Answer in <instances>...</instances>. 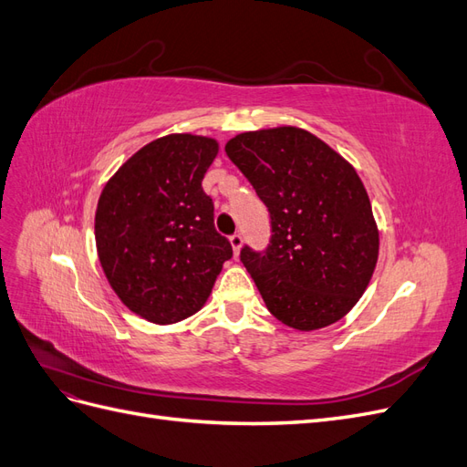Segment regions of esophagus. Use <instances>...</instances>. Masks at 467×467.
I'll return each mask as SVG.
<instances>
[{
	"instance_id": "obj_1",
	"label": "esophagus",
	"mask_w": 467,
	"mask_h": 467,
	"mask_svg": "<svg viewBox=\"0 0 467 467\" xmlns=\"http://www.w3.org/2000/svg\"><path fill=\"white\" fill-rule=\"evenodd\" d=\"M230 244H232V249H234V257H239V251H242V245H244V239L239 234H234L230 237Z\"/></svg>"
}]
</instances>
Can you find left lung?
<instances>
[{
	"mask_svg": "<svg viewBox=\"0 0 467 467\" xmlns=\"http://www.w3.org/2000/svg\"><path fill=\"white\" fill-rule=\"evenodd\" d=\"M225 153L271 212L268 251L242 249L268 312L298 331L343 319L368 288L379 253L357 169L298 126L242 132Z\"/></svg>",
	"mask_w": 467,
	"mask_h": 467,
	"instance_id": "left-lung-1",
	"label": "left lung"
}]
</instances>
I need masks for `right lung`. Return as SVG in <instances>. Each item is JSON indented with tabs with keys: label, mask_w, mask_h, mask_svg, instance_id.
Instances as JSON below:
<instances>
[{
	"label": "right lung",
	"mask_w": 467,
	"mask_h": 467,
	"mask_svg": "<svg viewBox=\"0 0 467 467\" xmlns=\"http://www.w3.org/2000/svg\"><path fill=\"white\" fill-rule=\"evenodd\" d=\"M218 151L210 136H161L126 160L99 196L95 244L103 273L120 302L151 323L199 312L232 257L202 191Z\"/></svg>",
	"instance_id": "obj_1"
}]
</instances>
